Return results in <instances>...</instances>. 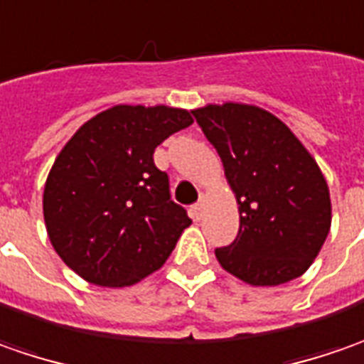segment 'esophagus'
I'll use <instances>...</instances> for the list:
<instances>
[{"instance_id":"esophagus-1","label":"esophagus","mask_w":364,"mask_h":364,"mask_svg":"<svg viewBox=\"0 0 364 364\" xmlns=\"http://www.w3.org/2000/svg\"><path fill=\"white\" fill-rule=\"evenodd\" d=\"M203 209H205V195H201L199 197V201L191 207V213H193L195 220H201V215H203Z\"/></svg>"}]
</instances>
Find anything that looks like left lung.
I'll use <instances>...</instances> for the list:
<instances>
[{
	"mask_svg": "<svg viewBox=\"0 0 364 364\" xmlns=\"http://www.w3.org/2000/svg\"><path fill=\"white\" fill-rule=\"evenodd\" d=\"M193 117L240 205L237 237L215 250L221 268L252 286L302 276L331 232V193L316 161L264 108L207 105Z\"/></svg>",
	"mask_w": 364,
	"mask_h": 364,
	"instance_id": "left-lung-1",
	"label": "left lung"
}]
</instances>
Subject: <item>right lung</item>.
Listing matches in <instances>:
<instances>
[{"instance_id": "1", "label": "right lung", "mask_w": 364, "mask_h": 364, "mask_svg": "<svg viewBox=\"0 0 364 364\" xmlns=\"http://www.w3.org/2000/svg\"><path fill=\"white\" fill-rule=\"evenodd\" d=\"M191 122L183 108L119 105L84 122L60 151L44 187L46 230L86 282H141L191 225L153 161L159 144Z\"/></svg>"}]
</instances>
